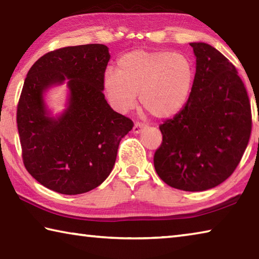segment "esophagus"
Segmentation results:
<instances>
[{
  "label": "esophagus",
  "instance_id": "1",
  "mask_svg": "<svg viewBox=\"0 0 259 259\" xmlns=\"http://www.w3.org/2000/svg\"><path fill=\"white\" fill-rule=\"evenodd\" d=\"M144 129V124L143 123H139V122H137V123H135L134 128H133V133L134 134H140Z\"/></svg>",
  "mask_w": 259,
  "mask_h": 259
}]
</instances>
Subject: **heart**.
<instances>
[{
	"label": "heart",
	"instance_id": "b5f03b06",
	"mask_svg": "<svg viewBox=\"0 0 259 259\" xmlns=\"http://www.w3.org/2000/svg\"><path fill=\"white\" fill-rule=\"evenodd\" d=\"M195 80L192 60L181 52L134 50L117 60V71L106 69L103 87L109 102L120 112L136 104L157 119H169L185 107Z\"/></svg>",
	"mask_w": 259,
	"mask_h": 259
}]
</instances>
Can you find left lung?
Segmentation results:
<instances>
[{"instance_id":"1","label":"left lung","mask_w":259,"mask_h":259,"mask_svg":"<svg viewBox=\"0 0 259 259\" xmlns=\"http://www.w3.org/2000/svg\"><path fill=\"white\" fill-rule=\"evenodd\" d=\"M196 58L191 97L160 125L163 136L154 168L169 186L207 191L238 166L251 134V109L244 84L231 61L203 42L190 43Z\"/></svg>"}]
</instances>
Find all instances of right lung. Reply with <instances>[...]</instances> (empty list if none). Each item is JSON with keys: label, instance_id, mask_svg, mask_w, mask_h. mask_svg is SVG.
Listing matches in <instances>:
<instances>
[{"label": "right lung", "instance_id": "1", "mask_svg": "<svg viewBox=\"0 0 259 259\" xmlns=\"http://www.w3.org/2000/svg\"><path fill=\"white\" fill-rule=\"evenodd\" d=\"M111 59L104 45L66 47L42 56L27 73L17 108L23 160L33 178L60 194L99 186L111 174L121 139L133 129L103 94ZM66 84L64 111L45 102L51 87Z\"/></svg>", "mask_w": 259, "mask_h": 259}]
</instances>
